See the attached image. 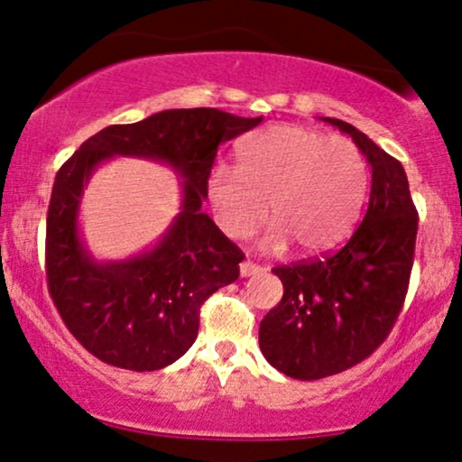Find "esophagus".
Listing matches in <instances>:
<instances>
[{"instance_id":"esophagus-1","label":"esophagus","mask_w":462,"mask_h":462,"mask_svg":"<svg viewBox=\"0 0 462 462\" xmlns=\"http://www.w3.org/2000/svg\"><path fill=\"white\" fill-rule=\"evenodd\" d=\"M264 269L261 267V264L252 263V261H243L241 263V275L243 278H249V275H256V273H263Z\"/></svg>"}]
</instances>
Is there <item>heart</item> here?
<instances>
[{
  "instance_id": "obj_1",
  "label": "heart",
  "mask_w": 462,
  "mask_h": 462,
  "mask_svg": "<svg viewBox=\"0 0 462 462\" xmlns=\"http://www.w3.org/2000/svg\"><path fill=\"white\" fill-rule=\"evenodd\" d=\"M367 178V162L352 141L273 125L238 147V169H215L208 198L227 236L254 235L269 208L275 224L264 247L282 249L291 238L301 252L317 254L352 232Z\"/></svg>"
}]
</instances>
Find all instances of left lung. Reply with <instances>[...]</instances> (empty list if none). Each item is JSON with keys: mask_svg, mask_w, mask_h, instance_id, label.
<instances>
[{"mask_svg": "<svg viewBox=\"0 0 462 462\" xmlns=\"http://www.w3.org/2000/svg\"><path fill=\"white\" fill-rule=\"evenodd\" d=\"M371 164L363 221L341 249L273 267L280 304L258 330L263 356L295 380H319L363 363L384 343L404 306L417 238V208L404 167L341 119Z\"/></svg>", "mask_w": 462, "mask_h": 462, "instance_id": "obj_1", "label": "left lung"}]
</instances>
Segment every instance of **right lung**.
Listing matches in <instances>:
<instances>
[{
  "label": "right lung",
  "instance_id": "right-lung-1",
  "mask_svg": "<svg viewBox=\"0 0 462 462\" xmlns=\"http://www.w3.org/2000/svg\"><path fill=\"white\" fill-rule=\"evenodd\" d=\"M261 121L217 108L162 110L136 124L108 125L58 169L47 210V289L69 332L95 358L156 371L193 346L201 304L235 282L245 258L201 213L217 147ZM113 155L173 166L185 178L183 210L156 248L128 262L97 263L79 238L77 210L94 167Z\"/></svg>",
  "mask_w": 462,
  "mask_h": 462
}]
</instances>
